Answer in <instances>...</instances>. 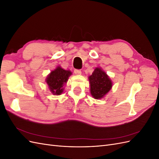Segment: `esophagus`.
<instances>
[{"instance_id": "1", "label": "esophagus", "mask_w": 159, "mask_h": 159, "mask_svg": "<svg viewBox=\"0 0 159 159\" xmlns=\"http://www.w3.org/2000/svg\"><path fill=\"white\" fill-rule=\"evenodd\" d=\"M74 73L76 75H81V70H74Z\"/></svg>"}]
</instances>
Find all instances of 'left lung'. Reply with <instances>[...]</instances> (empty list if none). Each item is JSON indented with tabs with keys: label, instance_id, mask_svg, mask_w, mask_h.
Returning <instances> with one entry per match:
<instances>
[{
	"label": "left lung",
	"instance_id": "obj_1",
	"mask_svg": "<svg viewBox=\"0 0 159 159\" xmlns=\"http://www.w3.org/2000/svg\"><path fill=\"white\" fill-rule=\"evenodd\" d=\"M90 84V93L95 99L104 98L113 87L109 76L100 67L95 68L92 74L88 77Z\"/></svg>",
	"mask_w": 159,
	"mask_h": 159
}]
</instances>
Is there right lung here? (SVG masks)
<instances>
[{
	"instance_id": "right-lung-1",
	"label": "right lung",
	"mask_w": 159,
	"mask_h": 159,
	"mask_svg": "<svg viewBox=\"0 0 159 159\" xmlns=\"http://www.w3.org/2000/svg\"><path fill=\"white\" fill-rule=\"evenodd\" d=\"M71 74L70 70H64L60 66L51 71L46 79L50 92L54 95H61L64 92V85H66Z\"/></svg>"
}]
</instances>
